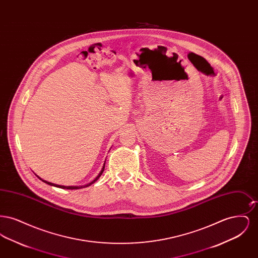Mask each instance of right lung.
<instances>
[{"mask_svg": "<svg viewBox=\"0 0 258 258\" xmlns=\"http://www.w3.org/2000/svg\"><path fill=\"white\" fill-rule=\"evenodd\" d=\"M104 165H105V163H104ZM103 170H104V166L102 167V169H101V171H100V173L98 174V177L91 183V184H93V183H95L97 180H98V178L101 176V174H102V172H103ZM39 178V177H38ZM40 179V178H39ZM41 180V179H40ZM42 182H44V183H46V184H50V185H54V186H57V187H61V188H66V189H77V188H79V187H82V186H66V185H59V184H52V183H49V182H46V181H44V180H42ZM88 184V185H90V184ZM86 186V185H85ZM84 186V187H85Z\"/></svg>", "mask_w": 258, "mask_h": 258, "instance_id": "right-lung-1", "label": "right lung"}]
</instances>
